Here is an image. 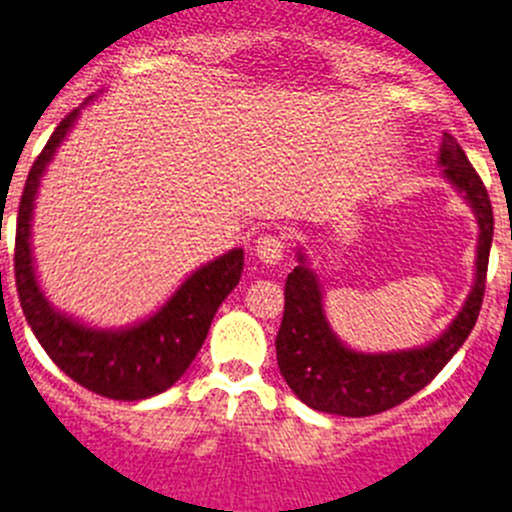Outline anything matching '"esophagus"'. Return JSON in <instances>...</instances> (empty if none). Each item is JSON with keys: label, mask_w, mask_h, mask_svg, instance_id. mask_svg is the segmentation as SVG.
<instances>
[{"label": "esophagus", "mask_w": 512, "mask_h": 512, "mask_svg": "<svg viewBox=\"0 0 512 512\" xmlns=\"http://www.w3.org/2000/svg\"><path fill=\"white\" fill-rule=\"evenodd\" d=\"M255 255L260 257L265 265H280L285 257V240L280 234H262L255 242Z\"/></svg>", "instance_id": "34e87169"}]
</instances>
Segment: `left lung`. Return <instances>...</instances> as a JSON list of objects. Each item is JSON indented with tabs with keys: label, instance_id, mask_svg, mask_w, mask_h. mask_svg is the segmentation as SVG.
Returning a JSON list of instances; mask_svg holds the SVG:
<instances>
[{
	"label": "left lung",
	"instance_id": "1",
	"mask_svg": "<svg viewBox=\"0 0 512 512\" xmlns=\"http://www.w3.org/2000/svg\"><path fill=\"white\" fill-rule=\"evenodd\" d=\"M439 164L444 166V176L465 194L480 224L477 275L467 303L452 326L429 346L394 353L351 351L333 336L323 313L321 285L313 270L305 267V255H300V265L285 280V310L275 348L280 374L310 409L338 417H371L386 412L422 391L475 328L493 245V204L482 179L452 136H444Z\"/></svg>",
	"mask_w": 512,
	"mask_h": 512
}]
</instances>
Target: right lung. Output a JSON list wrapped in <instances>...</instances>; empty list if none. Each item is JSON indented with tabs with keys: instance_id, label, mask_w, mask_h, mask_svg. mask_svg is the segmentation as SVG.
<instances>
[{
	"instance_id": "right-lung-1",
	"label": "right lung",
	"mask_w": 512,
	"mask_h": 512,
	"mask_svg": "<svg viewBox=\"0 0 512 512\" xmlns=\"http://www.w3.org/2000/svg\"><path fill=\"white\" fill-rule=\"evenodd\" d=\"M78 113L80 108H75L62 118L27 174L14 237L17 295L37 341L70 379L108 399H148L174 386L189 369L207 338L214 313L240 283L245 252L229 250L227 255L191 272L159 313L126 331H95L57 313L37 285L30 250V219L40 176L45 174V166L55 156L62 138L73 128Z\"/></svg>"
}]
</instances>
